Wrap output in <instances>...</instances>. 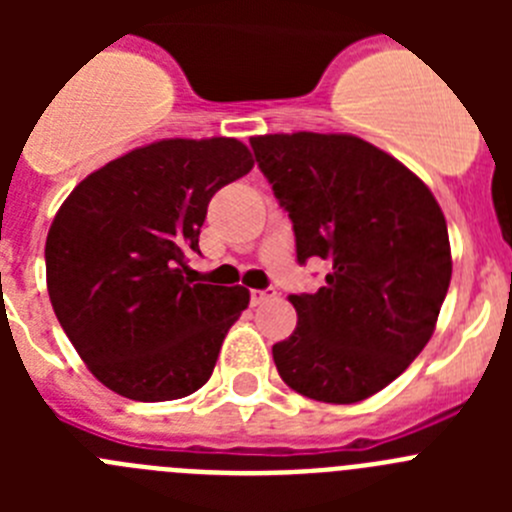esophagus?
Wrapping results in <instances>:
<instances>
[{
	"label": "esophagus",
	"mask_w": 512,
	"mask_h": 512,
	"mask_svg": "<svg viewBox=\"0 0 512 512\" xmlns=\"http://www.w3.org/2000/svg\"><path fill=\"white\" fill-rule=\"evenodd\" d=\"M274 297H277V289H251V305H264Z\"/></svg>",
	"instance_id": "obj_1"
}]
</instances>
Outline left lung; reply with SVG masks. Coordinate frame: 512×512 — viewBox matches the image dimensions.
I'll use <instances>...</instances> for the list:
<instances>
[{"mask_svg": "<svg viewBox=\"0 0 512 512\" xmlns=\"http://www.w3.org/2000/svg\"><path fill=\"white\" fill-rule=\"evenodd\" d=\"M251 148L297 261L330 264L315 295H289L297 328L271 348L279 377L310 400H366L431 341L451 282L446 217L408 166L356 135H256Z\"/></svg>", "mask_w": 512, "mask_h": 512, "instance_id": "left-lung-1", "label": "left lung"}]
</instances>
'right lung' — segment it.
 Segmentation results:
<instances>
[{
  "instance_id": "1",
  "label": "right lung",
  "mask_w": 512,
  "mask_h": 512,
  "mask_svg": "<svg viewBox=\"0 0 512 512\" xmlns=\"http://www.w3.org/2000/svg\"><path fill=\"white\" fill-rule=\"evenodd\" d=\"M253 169L235 138H169L89 174L66 197L45 241L58 323L89 372L138 402L179 400L210 379L246 287L202 284L212 194Z\"/></svg>"
}]
</instances>
